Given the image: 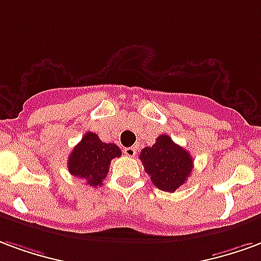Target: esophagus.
I'll return each mask as SVG.
<instances>
[{"instance_id": "34e87169", "label": "esophagus", "mask_w": 261, "mask_h": 261, "mask_svg": "<svg viewBox=\"0 0 261 261\" xmlns=\"http://www.w3.org/2000/svg\"><path fill=\"white\" fill-rule=\"evenodd\" d=\"M123 153H125V155H128V157H135L136 155V149L135 147H126V149L123 150Z\"/></svg>"}]
</instances>
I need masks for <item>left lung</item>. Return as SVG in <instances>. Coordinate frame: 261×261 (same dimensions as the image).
<instances>
[{
    "label": "left lung",
    "instance_id": "1",
    "mask_svg": "<svg viewBox=\"0 0 261 261\" xmlns=\"http://www.w3.org/2000/svg\"><path fill=\"white\" fill-rule=\"evenodd\" d=\"M154 186L164 192H175L188 180L193 170L189 151L172 142L168 135H160L151 147L139 155Z\"/></svg>",
    "mask_w": 261,
    "mask_h": 261
}]
</instances>
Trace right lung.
<instances>
[{
	"instance_id": "1",
	"label": "right lung",
	"mask_w": 261,
	"mask_h": 261,
	"mask_svg": "<svg viewBox=\"0 0 261 261\" xmlns=\"http://www.w3.org/2000/svg\"><path fill=\"white\" fill-rule=\"evenodd\" d=\"M121 154L115 143H104L96 133L87 132L69 154L68 170L70 175L86 179L89 185L97 188L106 179L111 160Z\"/></svg>"
}]
</instances>
